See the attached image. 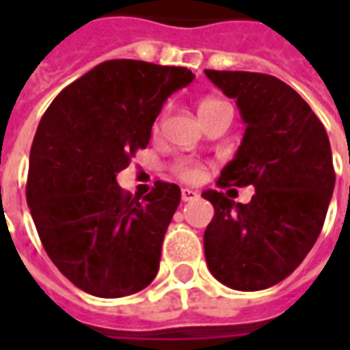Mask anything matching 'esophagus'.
<instances>
[{
    "instance_id": "34e87169",
    "label": "esophagus",
    "mask_w": 350,
    "mask_h": 350,
    "mask_svg": "<svg viewBox=\"0 0 350 350\" xmlns=\"http://www.w3.org/2000/svg\"><path fill=\"white\" fill-rule=\"evenodd\" d=\"M198 197L197 191L193 189H182V200L183 202H189V200H195Z\"/></svg>"
}]
</instances>
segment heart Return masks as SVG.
<instances>
[{
    "mask_svg": "<svg viewBox=\"0 0 350 350\" xmlns=\"http://www.w3.org/2000/svg\"><path fill=\"white\" fill-rule=\"evenodd\" d=\"M217 103H221V100L204 99L202 103H200V105H198V114H200V112H204V110H208V108L215 107ZM157 127H159V123H157ZM176 172H178V176H180L182 180H185V182H198V180L204 176V168L200 167V165H189V163H182V165H178Z\"/></svg>",
    "mask_w": 350,
    "mask_h": 350,
    "instance_id": "obj_1",
    "label": "heart"
}]
</instances>
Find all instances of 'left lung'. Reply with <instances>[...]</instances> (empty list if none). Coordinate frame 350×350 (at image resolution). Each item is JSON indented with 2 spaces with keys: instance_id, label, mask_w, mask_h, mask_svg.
<instances>
[{
  "instance_id": "1",
  "label": "left lung",
  "mask_w": 350,
  "mask_h": 350,
  "mask_svg": "<svg viewBox=\"0 0 350 350\" xmlns=\"http://www.w3.org/2000/svg\"><path fill=\"white\" fill-rule=\"evenodd\" d=\"M206 77L236 99L245 133L219 187L253 185L242 204L219 191L202 193L213 204L204 232L212 275L234 291H262L291 275L315 245L328 212L336 172L326 129L283 80L247 71Z\"/></svg>"
}]
</instances>
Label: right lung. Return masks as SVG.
Instances as JSON below:
<instances>
[{
	"label": "right lung",
	"instance_id": "right-lung-1",
	"mask_svg": "<svg viewBox=\"0 0 350 350\" xmlns=\"http://www.w3.org/2000/svg\"><path fill=\"white\" fill-rule=\"evenodd\" d=\"M193 79L185 67L110 59L65 88L41 118L27 206L50 260L84 293L122 298L157 275L182 191L155 182L133 197L116 176L148 146L163 103Z\"/></svg>",
	"mask_w": 350,
	"mask_h": 350
}]
</instances>
